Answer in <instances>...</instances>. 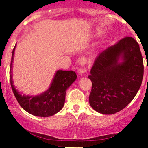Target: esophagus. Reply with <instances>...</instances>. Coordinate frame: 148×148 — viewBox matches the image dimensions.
<instances>
[{"mask_svg":"<svg viewBox=\"0 0 148 148\" xmlns=\"http://www.w3.org/2000/svg\"><path fill=\"white\" fill-rule=\"evenodd\" d=\"M87 63V59L84 57H82L79 59L78 64L80 66V67L77 68V71H78L79 74H83V73L87 71L85 67H84V66L85 65V64Z\"/></svg>","mask_w":148,"mask_h":148,"instance_id":"1","label":"esophagus"}]
</instances>
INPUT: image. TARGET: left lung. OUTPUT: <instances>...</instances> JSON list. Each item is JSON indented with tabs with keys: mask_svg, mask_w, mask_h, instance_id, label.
<instances>
[{
	"mask_svg": "<svg viewBox=\"0 0 148 148\" xmlns=\"http://www.w3.org/2000/svg\"><path fill=\"white\" fill-rule=\"evenodd\" d=\"M144 74L140 46L127 37L99 53L90 71L91 107L110 115L124 109L137 95Z\"/></svg>",
	"mask_w": 148,
	"mask_h": 148,
	"instance_id": "left-lung-1",
	"label": "left lung"
}]
</instances>
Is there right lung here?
Listing matches in <instances>:
<instances>
[{
    "mask_svg": "<svg viewBox=\"0 0 148 148\" xmlns=\"http://www.w3.org/2000/svg\"><path fill=\"white\" fill-rule=\"evenodd\" d=\"M15 48L16 45L13 49L11 57L10 80L13 92L18 103L27 112L36 116L48 117L58 113L64 107L66 90L77 79L76 73L73 71L58 70L49 89L45 92L36 96L21 95L13 84L11 74Z\"/></svg>",
    "mask_w": 148,
    "mask_h": 148,
    "instance_id": "right-lung-1",
    "label": "right lung"
}]
</instances>
